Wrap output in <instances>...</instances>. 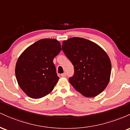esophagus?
<instances>
[{
    "label": "esophagus",
    "mask_w": 130,
    "mask_h": 130,
    "mask_svg": "<svg viewBox=\"0 0 130 130\" xmlns=\"http://www.w3.org/2000/svg\"><path fill=\"white\" fill-rule=\"evenodd\" d=\"M61 75L62 77H66V73H63V74H61Z\"/></svg>",
    "instance_id": "esophagus-1"
}]
</instances>
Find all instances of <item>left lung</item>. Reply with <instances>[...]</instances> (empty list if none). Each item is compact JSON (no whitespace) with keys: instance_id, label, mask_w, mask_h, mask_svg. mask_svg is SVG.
I'll return each instance as SVG.
<instances>
[{"instance_id":"8db88e82","label":"left lung","mask_w":130,"mask_h":130,"mask_svg":"<svg viewBox=\"0 0 130 130\" xmlns=\"http://www.w3.org/2000/svg\"><path fill=\"white\" fill-rule=\"evenodd\" d=\"M62 50L74 66V74L69 81L77 91L94 97L104 91L111 73V62L104 50L80 37L64 40Z\"/></svg>"}]
</instances>
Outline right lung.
Returning <instances> with one entry per match:
<instances>
[{"mask_svg": "<svg viewBox=\"0 0 130 130\" xmlns=\"http://www.w3.org/2000/svg\"><path fill=\"white\" fill-rule=\"evenodd\" d=\"M61 50L57 40L43 39L27 47L18 58L16 77L20 88L29 97L41 98L53 90L59 80L53 59Z\"/></svg>", "mask_w": 130, "mask_h": 130, "instance_id": "add662e5", "label": "right lung"}]
</instances>
